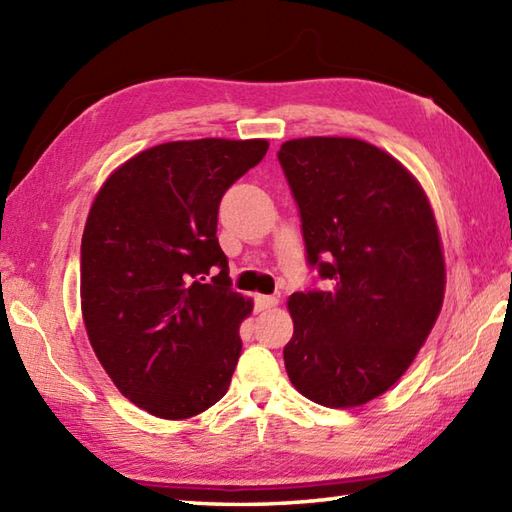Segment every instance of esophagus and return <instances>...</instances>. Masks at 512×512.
Returning <instances> with one entry per match:
<instances>
[{"instance_id":"obj_1","label":"esophagus","mask_w":512,"mask_h":512,"mask_svg":"<svg viewBox=\"0 0 512 512\" xmlns=\"http://www.w3.org/2000/svg\"><path fill=\"white\" fill-rule=\"evenodd\" d=\"M279 303L277 297H268V295H257L255 297V310L262 312V310H268V308H275Z\"/></svg>"}]
</instances>
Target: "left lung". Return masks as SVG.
<instances>
[{
	"label": "left lung",
	"instance_id": "left-lung-1",
	"mask_svg": "<svg viewBox=\"0 0 512 512\" xmlns=\"http://www.w3.org/2000/svg\"><path fill=\"white\" fill-rule=\"evenodd\" d=\"M277 158L325 279L288 299V378L323 407L365 405L407 372L440 314L436 217L418 180L365 140L297 138Z\"/></svg>",
	"mask_w": 512,
	"mask_h": 512
}]
</instances>
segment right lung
<instances>
[{
    "mask_svg": "<svg viewBox=\"0 0 512 512\" xmlns=\"http://www.w3.org/2000/svg\"><path fill=\"white\" fill-rule=\"evenodd\" d=\"M266 151L259 138L156 145L118 167L92 204L81 239L85 330L118 391L151 416H198L231 385L253 301L231 288L217 211Z\"/></svg>",
    "mask_w": 512,
    "mask_h": 512,
    "instance_id": "add662e5",
    "label": "right lung"
}]
</instances>
